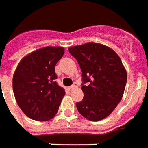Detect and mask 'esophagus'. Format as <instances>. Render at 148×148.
<instances>
[{
    "label": "esophagus",
    "instance_id": "1",
    "mask_svg": "<svg viewBox=\"0 0 148 148\" xmlns=\"http://www.w3.org/2000/svg\"><path fill=\"white\" fill-rule=\"evenodd\" d=\"M77 83L74 82V84H73L72 85H71V86L69 87V88H70V89H74V88H77Z\"/></svg>",
    "mask_w": 148,
    "mask_h": 148
}]
</instances>
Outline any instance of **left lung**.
I'll return each mask as SVG.
<instances>
[{
	"label": "left lung",
	"instance_id": "obj_1",
	"mask_svg": "<svg viewBox=\"0 0 148 148\" xmlns=\"http://www.w3.org/2000/svg\"><path fill=\"white\" fill-rule=\"evenodd\" d=\"M68 51L82 70L84 97L76 103L78 112L90 121L105 119L121 101L126 85L127 73L121 59L101 44L89 42Z\"/></svg>",
	"mask_w": 148,
	"mask_h": 148
}]
</instances>
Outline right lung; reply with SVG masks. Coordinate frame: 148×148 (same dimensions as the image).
I'll use <instances>...</instances> for the list:
<instances>
[{
  "instance_id": "obj_1",
  "label": "right lung",
  "mask_w": 148,
  "mask_h": 148,
  "mask_svg": "<svg viewBox=\"0 0 148 148\" xmlns=\"http://www.w3.org/2000/svg\"><path fill=\"white\" fill-rule=\"evenodd\" d=\"M64 54L63 47H45L18 63L12 85L16 102L27 117L49 121L59 110L65 91L58 85L55 66Z\"/></svg>"
}]
</instances>
